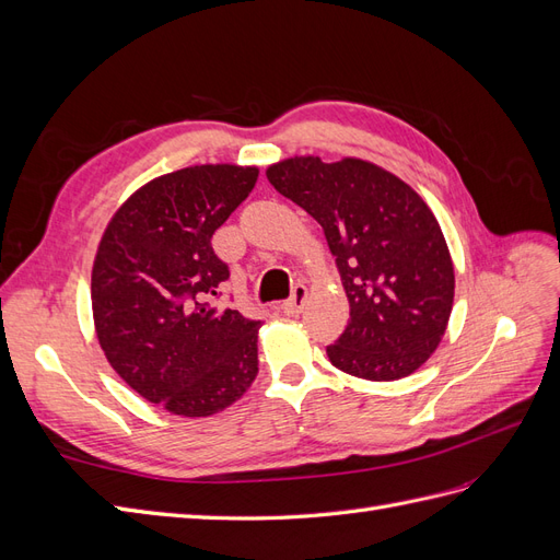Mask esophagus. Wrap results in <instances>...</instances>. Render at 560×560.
I'll use <instances>...</instances> for the list:
<instances>
[{"mask_svg":"<svg viewBox=\"0 0 560 560\" xmlns=\"http://www.w3.org/2000/svg\"><path fill=\"white\" fill-rule=\"evenodd\" d=\"M306 294H308L306 287L296 284L292 290V296L282 303V313L284 315H299L303 311V306H306Z\"/></svg>","mask_w":560,"mask_h":560,"instance_id":"esophagus-1","label":"esophagus"}]
</instances>
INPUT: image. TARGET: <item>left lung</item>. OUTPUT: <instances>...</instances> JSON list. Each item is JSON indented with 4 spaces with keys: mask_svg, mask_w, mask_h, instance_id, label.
Wrapping results in <instances>:
<instances>
[{
    "mask_svg": "<svg viewBox=\"0 0 560 560\" xmlns=\"http://www.w3.org/2000/svg\"><path fill=\"white\" fill-rule=\"evenodd\" d=\"M268 182L325 231L350 319L327 346L329 362L364 381L413 374L436 350L453 308V261L432 210L383 167L294 156L270 165Z\"/></svg>",
    "mask_w": 560,
    "mask_h": 560,
    "instance_id": "1",
    "label": "left lung"
}]
</instances>
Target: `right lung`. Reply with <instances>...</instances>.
I'll return each instance as SVG.
<instances>
[{"label": "right lung", "mask_w": 560, "mask_h": 560, "mask_svg": "<svg viewBox=\"0 0 560 560\" xmlns=\"http://www.w3.org/2000/svg\"><path fill=\"white\" fill-rule=\"evenodd\" d=\"M257 167L194 165L151 179L107 224L91 301L100 348L135 393L184 418L224 411L257 378L261 319L208 301L229 280L212 235Z\"/></svg>", "instance_id": "obj_1"}]
</instances>
